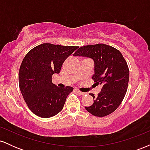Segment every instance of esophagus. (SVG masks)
<instances>
[{"instance_id":"esophagus-1","label":"esophagus","mask_w":150,"mask_h":150,"mask_svg":"<svg viewBox=\"0 0 150 150\" xmlns=\"http://www.w3.org/2000/svg\"><path fill=\"white\" fill-rule=\"evenodd\" d=\"M76 91H77V93H78L79 94H80V95H85V92H81V91H80V90H77V89Z\"/></svg>"}]
</instances>
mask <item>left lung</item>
<instances>
[{"label":"left lung","instance_id":"left-lung-1","mask_svg":"<svg viewBox=\"0 0 150 150\" xmlns=\"http://www.w3.org/2000/svg\"><path fill=\"white\" fill-rule=\"evenodd\" d=\"M73 56L94 60L92 79L96 85H101V92L97 96L89 94L94 101L90 106H86V110L98 117L111 114L121 104L128 89L129 69L123 55L112 46L98 44L82 46Z\"/></svg>","mask_w":150,"mask_h":150}]
</instances>
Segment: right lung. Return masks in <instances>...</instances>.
I'll use <instances>...</instances> for the list:
<instances>
[{
    "instance_id": "1",
    "label": "right lung",
    "mask_w": 150,
    "mask_h": 150,
    "mask_svg": "<svg viewBox=\"0 0 150 150\" xmlns=\"http://www.w3.org/2000/svg\"><path fill=\"white\" fill-rule=\"evenodd\" d=\"M78 46L44 43L30 50L19 70V86L26 104L37 116L47 118L63 109L72 87H58L52 75L58 74L63 62Z\"/></svg>"
}]
</instances>
